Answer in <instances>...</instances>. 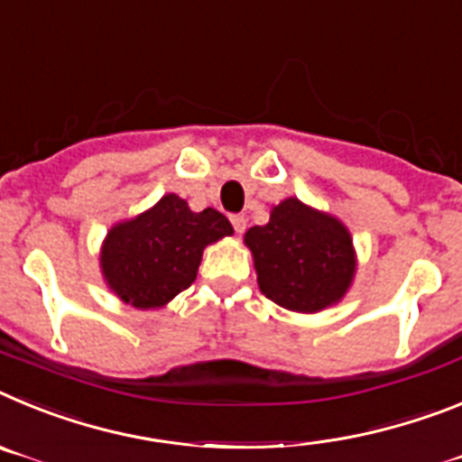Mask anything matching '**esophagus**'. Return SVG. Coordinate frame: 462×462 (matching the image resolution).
<instances>
[{"label": "esophagus", "instance_id": "obj_1", "mask_svg": "<svg viewBox=\"0 0 462 462\" xmlns=\"http://www.w3.org/2000/svg\"><path fill=\"white\" fill-rule=\"evenodd\" d=\"M230 223H232V227H235L236 235H242V232L246 230V218H244L242 214H232Z\"/></svg>", "mask_w": 462, "mask_h": 462}]
</instances>
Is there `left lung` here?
<instances>
[{
  "label": "left lung",
  "instance_id": "1",
  "mask_svg": "<svg viewBox=\"0 0 462 462\" xmlns=\"http://www.w3.org/2000/svg\"><path fill=\"white\" fill-rule=\"evenodd\" d=\"M260 291L267 300L314 314L346 292L353 279L351 235L337 218L291 198L272 208L270 223L246 232Z\"/></svg>",
  "mask_w": 462,
  "mask_h": 462
}]
</instances>
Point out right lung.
Segmentation results:
<instances>
[{
  "label": "right lung",
  "instance_id": "obj_1",
  "mask_svg": "<svg viewBox=\"0 0 462 462\" xmlns=\"http://www.w3.org/2000/svg\"><path fill=\"white\" fill-rule=\"evenodd\" d=\"M230 235V220L216 208L195 214L181 198L164 195L151 211L109 232L104 276L123 302L162 307L195 281L204 246Z\"/></svg>",
  "mask_w": 462,
  "mask_h": 462
}]
</instances>
